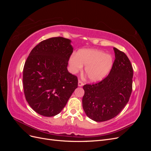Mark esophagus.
Instances as JSON below:
<instances>
[{
  "label": "esophagus",
  "mask_w": 151,
  "mask_h": 151,
  "mask_svg": "<svg viewBox=\"0 0 151 151\" xmlns=\"http://www.w3.org/2000/svg\"><path fill=\"white\" fill-rule=\"evenodd\" d=\"M83 85H84V83H83V82H82L81 80H79V81H78V86L79 87H81V86H83Z\"/></svg>",
  "instance_id": "obj_1"
}]
</instances>
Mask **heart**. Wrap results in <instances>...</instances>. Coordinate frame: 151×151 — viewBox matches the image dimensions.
Listing matches in <instances>:
<instances>
[{
    "label": "heart",
    "mask_w": 151,
    "mask_h": 151,
    "mask_svg": "<svg viewBox=\"0 0 151 151\" xmlns=\"http://www.w3.org/2000/svg\"><path fill=\"white\" fill-rule=\"evenodd\" d=\"M70 65L73 72H77L85 67V73L93 82L102 80L111 69L113 58L111 55L94 49L81 50L77 56L70 58Z\"/></svg>",
    "instance_id": "heart-1"
}]
</instances>
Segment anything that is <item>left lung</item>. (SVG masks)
I'll use <instances>...</instances> for the list:
<instances>
[{
  "instance_id": "1",
  "label": "left lung",
  "mask_w": 151,
  "mask_h": 151,
  "mask_svg": "<svg viewBox=\"0 0 151 151\" xmlns=\"http://www.w3.org/2000/svg\"><path fill=\"white\" fill-rule=\"evenodd\" d=\"M115 55L111 69L99 83L85 84L83 107L88 116L96 122L115 117L129 101L132 91L133 68L124 52L113 48Z\"/></svg>"
}]
</instances>
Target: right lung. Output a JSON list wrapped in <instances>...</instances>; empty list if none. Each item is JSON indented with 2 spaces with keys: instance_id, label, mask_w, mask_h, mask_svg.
I'll return each instance as SVG.
<instances>
[{
  "instance_id": "obj_1",
  "label": "right lung",
  "mask_w": 151,
  "mask_h": 151,
  "mask_svg": "<svg viewBox=\"0 0 151 151\" xmlns=\"http://www.w3.org/2000/svg\"><path fill=\"white\" fill-rule=\"evenodd\" d=\"M71 41L53 37L31 50L23 68V88L27 102L35 111L53 116L65 107L78 86L77 76L68 71L73 52Z\"/></svg>"
}]
</instances>
